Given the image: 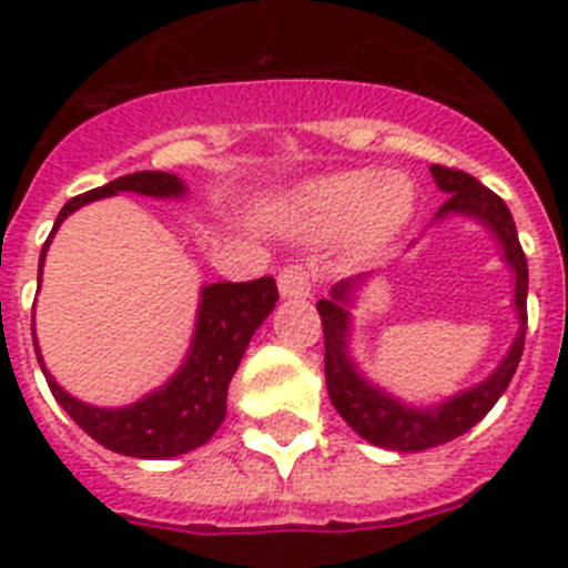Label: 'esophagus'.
Masks as SVG:
<instances>
[{
  "label": "esophagus",
  "mask_w": 568,
  "mask_h": 568,
  "mask_svg": "<svg viewBox=\"0 0 568 568\" xmlns=\"http://www.w3.org/2000/svg\"><path fill=\"white\" fill-rule=\"evenodd\" d=\"M278 290L284 298H307L313 293V270L307 264H290L278 273Z\"/></svg>",
  "instance_id": "esophagus-1"
}]
</instances>
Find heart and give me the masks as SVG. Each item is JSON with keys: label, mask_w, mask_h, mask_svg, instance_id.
<instances>
[{"label": "heart", "mask_w": 568, "mask_h": 568, "mask_svg": "<svg viewBox=\"0 0 568 568\" xmlns=\"http://www.w3.org/2000/svg\"><path fill=\"white\" fill-rule=\"evenodd\" d=\"M415 190L406 175L349 170L307 184L298 195L301 222L318 233L353 227L361 250L381 247L413 215Z\"/></svg>", "instance_id": "obj_1"}]
</instances>
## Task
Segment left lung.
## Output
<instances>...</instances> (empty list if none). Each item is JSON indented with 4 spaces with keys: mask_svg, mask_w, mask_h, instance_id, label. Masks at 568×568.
Masks as SVG:
<instances>
[{
    "mask_svg": "<svg viewBox=\"0 0 568 568\" xmlns=\"http://www.w3.org/2000/svg\"><path fill=\"white\" fill-rule=\"evenodd\" d=\"M433 179L446 193V202L440 204L435 219L455 213L471 215V219L484 222L495 233V239L500 241L506 264L515 270V310H518L520 329L518 338L511 341V349L506 353V358L500 361L498 369L484 384L471 386L466 393L444 400L440 406L413 409V406L400 404L393 395H386L378 386L366 384L358 369H355L353 358L346 353V338H349L346 304H349L355 287L361 284V275L358 278L338 281L329 298H321L315 304L321 324H324V375H327L329 400H333L341 418L353 426L361 438L375 446H384V449H395V453H420V449H433V446H440L446 440L469 433L471 426L498 404L511 375L518 369L520 355H524L529 267H526V255L524 247H520L509 207H506L500 195L491 193L489 187H484L478 179H471L464 170L433 164Z\"/></svg>",
    "mask_w": 568,
    "mask_h": 568,
    "instance_id": "left-lung-1",
    "label": "left lung"
}]
</instances>
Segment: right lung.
<instances>
[{
  "label": "right lung",
  "instance_id": "add662e5",
  "mask_svg": "<svg viewBox=\"0 0 568 568\" xmlns=\"http://www.w3.org/2000/svg\"><path fill=\"white\" fill-rule=\"evenodd\" d=\"M124 190L139 195H155V199H175V195H184L187 187L179 182V175L159 173V170L122 175L104 187L88 190V193L70 199L53 224V233L82 204L97 202L104 195L124 193ZM53 233L48 235L42 255H39V278H42L44 253H48ZM275 301H278V287L270 275L255 281H239V284H230V281L207 284L202 290L193 346H190L182 369L162 389L144 395L142 400L130 406H119V409H102V406L77 400L44 369L42 355L37 353V358L53 398L90 438L113 453L130 455V458H175V455L207 444L215 429L222 426L224 413H227L230 381L239 369L250 338L261 327V321L275 310Z\"/></svg>",
  "mask_w": 568,
  "mask_h": 568
}]
</instances>
